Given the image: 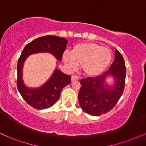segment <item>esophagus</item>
<instances>
[{
	"label": "esophagus",
	"mask_w": 146,
	"mask_h": 146,
	"mask_svg": "<svg viewBox=\"0 0 146 146\" xmlns=\"http://www.w3.org/2000/svg\"><path fill=\"white\" fill-rule=\"evenodd\" d=\"M79 80V78L77 75H72L71 76V80L72 81H77Z\"/></svg>",
	"instance_id": "34e87169"
}]
</instances>
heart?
<instances>
[{
	"label": "heart",
	"mask_w": 146,
	"mask_h": 146,
	"mask_svg": "<svg viewBox=\"0 0 146 146\" xmlns=\"http://www.w3.org/2000/svg\"><path fill=\"white\" fill-rule=\"evenodd\" d=\"M64 63L69 70L74 71L82 65L83 73L87 76L94 77L104 71L112 60L108 48L95 43H81L72 49L71 54L63 55Z\"/></svg>",
	"instance_id": "heart-1"
}]
</instances>
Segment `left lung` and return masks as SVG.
Returning a JSON list of instances; mask_svg holds the SVG:
<instances>
[{"label": "left lung", "mask_w": 146, "mask_h": 146, "mask_svg": "<svg viewBox=\"0 0 146 146\" xmlns=\"http://www.w3.org/2000/svg\"><path fill=\"white\" fill-rule=\"evenodd\" d=\"M115 58L106 72L95 78L80 80L81 87L78 94L80 106L85 113L93 116H100L109 112L117 104L125 87V62L120 52L115 50ZM112 75L115 82L112 87L104 84L105 78Z\"/></svg>", "instance_id": "8db88e82"}]
</instances>
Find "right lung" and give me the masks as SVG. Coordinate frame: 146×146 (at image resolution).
<instances>
[{"label":"right lung","mask_w":146,"mask_h":146,"mask_svg":"<svg viewBox=\"0 0 146 146\" xmlns=\"http://www.w3.org/2000/svg\"><path fill=\"white\" fill-rule=\"evenodd\" d=\"M68 41L56 36H45L33 40L25 46L17 64V88L21 96L28 104L38 110L51 107L59 100L61 90L71 83V75H66L56 68L49 80L38 88H27L23 82V66L29 55L40 52L51 53L58 60H62V55Z\"/></svg>","instance_id":"1"}]
</instances>
